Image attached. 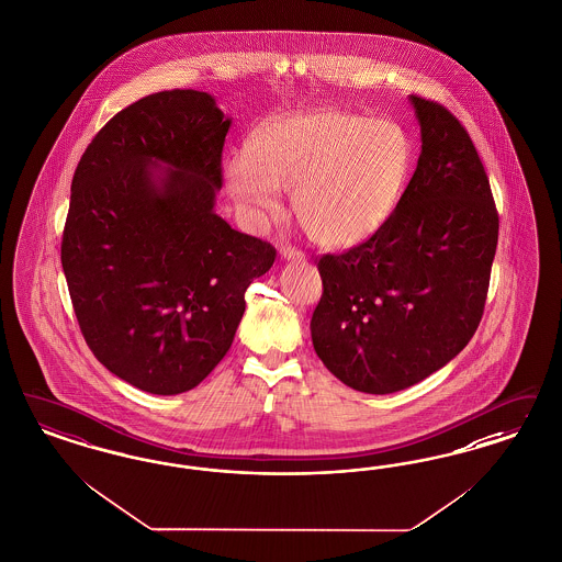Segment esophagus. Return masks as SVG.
Wrapping results in <instances>:
<instances>
[{
	"label": "esophagus",
	"instance_id": "obj_1",
	"mask_svg": "<svg viewBox=\"0 0 562 562\" xmlns=\"http://www.w3.org/2000/svg\"><path fill=\"white\" fill-rule=\"evenodd\" d=\"M280 257L286 259V261H301V259H305V252L299 251L294 247H282L280 249Z\"/></svg>",
	"mask_w": 562,
	"mask_h": 562
}]
</instances>
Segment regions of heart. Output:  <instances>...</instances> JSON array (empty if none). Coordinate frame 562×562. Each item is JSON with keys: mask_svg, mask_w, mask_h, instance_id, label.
<instances>
[{"mask_svg": "<svg viewBox=\"0 0 562 562\" xmlns=\"http://www.w3.org/2000/svg\"><path fill=\"white\" fill-rule=\"evenodd\" d=\"M411 168L413 140L394 120L315 110L259 124L224 178L257 224L273 220L278 191L292 189V212L311 238L349 249L386 224Z\"/></svg>", "mask_w": 562, "mask_h": 562, "instance_id": "heart-1", "label": "heart"}]
</instances>
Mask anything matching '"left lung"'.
I'll list each match as a JSON object with an SVG mask.
<instances>
[{
  "label": "left lung",
  "mask_w": 562,
  "mask_h": 562,
  "mask_svg": "<svg viewBox=\"0 0 562 562\" xmlns=\"http://www.w3.org/2000/svg\"><path fill=\"white\" fill-rule=\"evenodd\" d=\"M422 154L386 224L317 261L313 349L347 386L390 394L452 361L484 315L498 213L484 164L445 105L408 98Z\"/></svg>",
  "instance_id": "1"
}]
</instances>
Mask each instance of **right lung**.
<instances>
[{
  "mask_svg": "<svg viewBox=\"0 0 562 562\" xmlns=\"http://www.w3.org/2000/svg\"><path fill=\"white\" fill-rule=\"evenodd\" d=\"M231 124L210 93L147 95L99 131L72 178L61 268L78 326L101 366L151 394L212 373L276 259L213 212Z\"/></svg>",
  "mask_w": 562,
  "mask_h": 562,
  "instance_id": "right-lung-1",
  "label": "right lung"
}]
</instances>
